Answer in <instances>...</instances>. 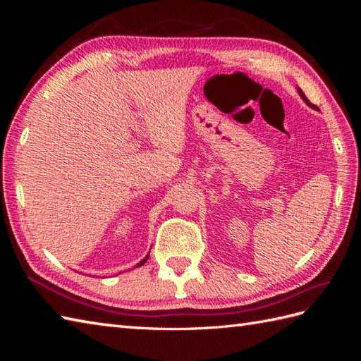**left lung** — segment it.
<instances>
[{
  "label": "left lung",
  "instance_id": "1",
  "mask_svg": "<svg viewBox=\"0 0 361 361\" xmlns=\"http://www.w3.org/2000/svg\"><path fill=\"white\" fill-rule=\"evenodd\" d=\"M298 93H300V96L302 97V99L305 101V104H307V105H309V106H312V108H314V110H319V108H318V106H316V105H313V104H312V102H310V101L307 99V97H305V94L302 93V90H301V89H298Z\"/></svg>",
  "mask_w": 361,
  "mask_h": 361
}]
</instances>
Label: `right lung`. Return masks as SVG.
<instances>
[{"mask_svg":"<svg viewBox=\"0 0 361 361\" xmlns=\"http://www.w3.org/2000/svg\"><path fill=\"white\" fill-rule=\"evenodd\" d=\"M147 259H149V255H147V256H146V257H145L143 260H141V262H140V264H137V267H141V265H145V262H146Z\"/></svg>","mask_w":361,"mask_h":361,"instance_id":"right-lung-1","label":"right lung"}]
</instances>
